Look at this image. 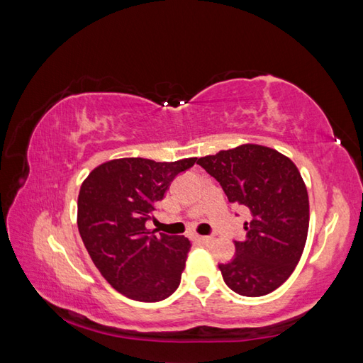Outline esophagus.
Returning a JSON list of instances; mask_svg holds the SVG:
<instances>
[{"label": "esophagus", "mask_w": 363, "mask_h": 363, "mask_svg": "<svg viewBox=\"0 0 363 363\" xmlns=\"http://www.w3.org/2000/svg\"><path fill=\"white\" fill-rule=\"evenodd\" d=\"M212 239L211 236H198V242L200 244H203V245H209V244H212Z\"/></svg>", "instance_id": "34e87169"}]
</instances>
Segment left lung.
Here are the masks:
<instances>
[{
  "label": "left lung",
  "mask_w": 363,
  "mask_h": 363,
  "mask_svg": "<svg viewBox=\"0 0 363 363\" xmlns=\"http://www.w3.org/2000/svg\"><path fill=\"white\" fill-rule=\"evenodd\" d=\"M220 182L230 203L245 206L247 236L236 257L218 264L234 293L259 297L285 283L299 262L310 223L308 194L299 169L272 147L240 145L198 159Z\"/></svg>",
  "instance_id": "obj_1"
}]
</instances>
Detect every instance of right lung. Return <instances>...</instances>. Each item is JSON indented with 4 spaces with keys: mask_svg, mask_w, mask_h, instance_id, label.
I'll return each instance as SVG.
<instances>
[{
    "mask_svg": "<svg viewBox=\"0 0 363 363\" xmlns=\"http://www.w3.org/2000/svg\"><path fill=\"white\" fill-rule=\"evenodd\" d=\"M195 162L115 159L82 184L77 225L83 244L104 279L129 299L159 302L179 286L190 240L155 234L146 222L174 177Z\"/></svg>",
    "mask_w": 363,
    "mask_h": 363,
    "instance_id": "obj_1",
    "label": "right lung"
}]
</instances>
